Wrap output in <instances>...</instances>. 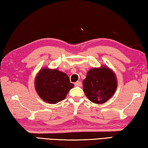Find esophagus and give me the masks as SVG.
Masks as SVG:
<instances>
[{
    "label": "esophagus",
    "mask_w": 148,
    "mask_h": 148,
    "mask_svg": "<svg viewBox=\"0 0 148 148\" xmlns=\"http://www.w3.org/2000/svg\"><path fill=\"white\" fill-rule=\"evenodd\" d=\"M74 85L76 86H82V83L79 81H77V82L74 83Z\"/></svg>",
    "instance_id": "esophagus-1"
}]
</instances>
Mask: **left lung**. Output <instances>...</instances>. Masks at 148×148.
Returning a JSON list of instances; mask_svg holds the SVG:
<instances>
[{
	"mask_svg": "<svg viewBox=\"0 0 148 148\" xmlns=\"http://www.w3.org/2000/svg\"><path fill=\"white\" fill-rule=\"evenodd\" d=\"M83 92L91 102L103 104L114 94L117 86L115 72L106 65L89 70L83 82Z\"/></svg>",
	"mask_w": 148,
	"mask_h": 148,
	"instance_id": "obj_1",
	"label": "left lung"
}]
</instances>
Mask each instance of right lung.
I'll use <instances>...</instances> for the list:
<instances>
[{"label":"right lung","instance_id":"add662e5","mask_svg":"<svg viewBox=\"0 0 148 148\" xmlns=\"http://www.w3.org/2000/svg\"><path fill=\"white\" fill-rule=\"evenodd\" d=\"M34 87L40 97L46 103L56 104L65 99L74 87L69 76L56 69H40L34 79Z\"/></svg>","mask_w":148,"mask_h":148}]
</instances>
